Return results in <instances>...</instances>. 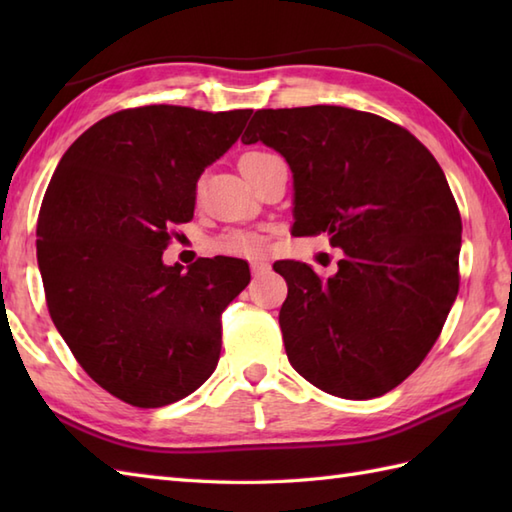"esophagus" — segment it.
I'll use <instances>...</instances> for the list:
<instances>
[{"instance_id": "34e87169", "label": "esophagus", "mask_w": 512, "mask_h": 512, "mask_svg": "<svg viewBox=\"0 0 512 512\" xmlns=\"http://www.w3.org/2000/svg\"><path fill=\"white\" fill-rule=\"evenodd\" d=\"M268 268H270V264L264 262V259H253V262H250V270H253L255 277L268 273Z\"/></svg>"}]
</instances>
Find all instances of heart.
I'll return each instance as SVG.
<instances>
[{
  "mask_svg": "<svg viewBox=\"0 0 512 512\" xmlns=\"http://www.w3.org/2000/svg\"><path fill=\"white\" fill-rule=\"evenodd\" d=\"M259 156V151H250V154H244L242 160L246 158H253ZM217 248L224 250L228 255H257L262 253L264 248V237L257 235V233H244V231H235V233H228L220 239V244Z\"/></svg>",
  "mask_w": 512,
  "mask_h": 512,
  "instance_id": "obj_1",
  "label": "heart"
}]
</instances>
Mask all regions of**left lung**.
I'll list each match as a JSON object with an SVG mask.
<instances>
[{
    "instance_id": "8db88e82",
    "label": "left lung",
    "mask_w": 512,
    "mask_h": 512,
    "mask_svg": "<svg viewBox=\"0 0 512 512\" xmlns=\"http://www.w3.org/2000/svg\"><path fill=\"white\" fill-rule=\"evenodd\" d=\"M286 158L292 235H330L339 270L281 259L290 365L332 396L400 385L436 343L458 297L462 220L438 160L407 129L339 105L259 110L242 136Z\"/></svg>"
}]
</instances>
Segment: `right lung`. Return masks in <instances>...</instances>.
Masks as SVG:
<instances>
[{"label": "right lung", "mask_w": 512, "mask_h": 512, "mask_svg": "<svg viewBox=\"0 0 512 512\" xmlns=\"http://www.w3.org/2000/svg\"><path fill=\"white\" fill-rule=\"evenodd\" d=\"M250 114L116 112L76 138L52 173L37 222L50 317L94 383L129 405H171L220 361V317L248 286V264L215 257L182 270L162 250Z\"/></svg>", "instance_id": "add662e5"}]
</instances>
